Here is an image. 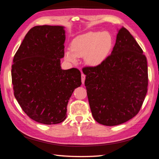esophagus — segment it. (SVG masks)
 Listing matches in <instances>:
<instances>
[{
  "instance_id": "34e87169",
  "label": "esophagus",
  "mask_w": 159,
  "mask_h": 159,
  "mask_svg": "<svg viewBox=\"0 0 159 159\" xmlns=\"http://www.w3.org/2000/svg\"><path fill=\"white\" fill-rule=\"evenodd\" d=\"M85 80V75L82 74H81V82H82L83 84H84Z\"/></svg>"
}]
</instances>
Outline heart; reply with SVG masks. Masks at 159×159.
I'll use <instances>...</instances> for the list:
<instances>
[{
	"instance_id": "b5f03b06",
	"label": "heart",
	"mask_w": 159,
	"mask_h": 159,
	"mask_svg": "<svg viewBox=\"0 0 159 159\" xmlns=\"http://www.w3.org/2000/svg\"><path fill=\"white\" fill-rule=\"evenodd\" d=\"M111 45V36L106 32H88L79 34L72 40L71 50L65 52V58L75 63L77 62V57H84L86 64L95 67L105 58Z\"/></svg>"
}]
</instances>
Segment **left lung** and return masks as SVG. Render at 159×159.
<instances>
[{
  "label": "left lung",
  "instance_id": "8db88e82",
  "mask_svg": "<svg viewBox=\"0 0 159 159\" xmlns=\"http://www.w3.org/2000/svg\"><path fill=\"white\" fill-rule=\"evenodd\" d=\"M125 27L118 31L111 54L96 67L83 68L94 119L106 126L127 122L140 111L148 92V62Z\"/></svg>",
  "mask_w": 159,
  "mask_h": 159
}]
</instances>
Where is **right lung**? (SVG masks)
Instances as JSON below:
<instances>
[{
    "mask_svg": "<svg viewBox=\"0 0 159 159\" xmlns=\"http://www.w3.org/2000/svg\"><path fill=\"white\" fill-rule=\"evenodd\" d=\"M65 41L63 26L32 28L11 65L14 97L28 117L44 125H56L66 119L70 98L81 85L78 69H61Z\"/></svg>",
    "mask_w": 159,
    "mask_h": 159,
    "instance_id": "right-lung-1",
    "label": "right lung"
}]
</instances>
